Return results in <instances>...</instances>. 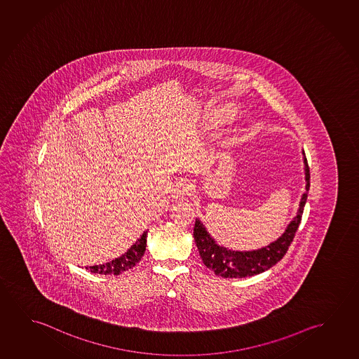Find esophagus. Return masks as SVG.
Listing matches in <instances>:
<instances>
[{
    "mask_svg": "<svg viewBox=\"0 0 359 359\" xmlns=\"http://www.w3.org/2000/svg\"><path fill=\"white\" fill-rule=\"evenodd\" d=\"M194 184L191 182L189 180H180L178 182L175 184V197L177 199L186 198V197H191L194 196Z\"/></svg>",
    "mask_w": 359,
    "mask_h": 359,
    "instance_id": "obj_1",
    "label": "esophagus"
}]
</instances>
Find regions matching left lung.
Wrapping results in <instances>:
<instances>
[{"mask_svg":"<svg viewBox=\"0 0 359 359\" xmlns=\"http://www.w3.org/2000/svg\"><path fill=\"white\" fill-rule=\"evenodd\" d=\"M303 154L304 172H306V191L309 189V167L307 158ZM307 192L302 196L297 216L285 228V233L282 234L277 241L263 247L261 250H232L226 247L217 245L216 241L212 238L211 234L207 232L205 224L196 218L194 223V237L196 245L198 248L199 256L207 268H210L215 274L223 278H243L255 274H259L273 267L285 257L288 247L294 238L298 226L301 223L302 215L304 205L307 201Z\"/></svg>","mask_w":359,"mask_h":359,"instance_id":"left-lung-1","label":"left lung"}]
</instances>
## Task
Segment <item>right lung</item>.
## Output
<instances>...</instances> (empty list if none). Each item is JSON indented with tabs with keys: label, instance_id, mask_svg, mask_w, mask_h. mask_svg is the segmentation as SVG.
Returning a JSON list of instances; mask_svg holds the SVG:
<instances>
[{
	"label": "right lung",
	"instance_id": "add662e5",
	"mask_svg": "<svg viewBox=\"0 0 359 359\" xmlns=\"http://www.w3.org/2000/svg\"><path fill=\"white\" fill-rule=\"evenodd\" d=\"M146 243H147V231L143 232L142 236L137 239L136 243L132 245L131 248L127 250L122 256L114 258L111 262L86 267V269L91 271V273L114 274V276L123 273L126 271L135 267L137 263L141 261L146 250Z\"/></svg>",
	"mask_w": 359,
	"mask_h": 359
}]
</instances>
